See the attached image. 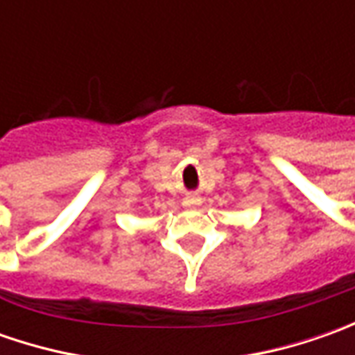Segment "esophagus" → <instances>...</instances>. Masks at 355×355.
I'll return each mask as SVG.
<instances>
[{"label": "esophagus", "mask_w": 355, "mask_h": 355, "mask_svg": "<svg viewBox=\"0 0 355 355\" xmlns=\"http://www.w3.org/2000/svg\"><path fill=\"white\" fill-rule=\"evenodd\" d=\"M199 203H201V199H199V196H196V193H187V196H185V207H199Z\"/></svg>", "instance_id": "34e87169"}]
</instances>
